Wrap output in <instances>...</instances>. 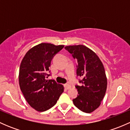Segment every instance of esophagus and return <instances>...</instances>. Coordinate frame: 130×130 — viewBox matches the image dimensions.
I'll return each mask as SVG.
<instances>
[{"instance_id":"1","label":"esophagus","mask_w":130,"mask_h":130,"mask_svg":"<svg viewBox=\"0 0 130 130\" xmlns=\"http://www.w3.org/2000/svg\"><path fill=\"white\" fill-rule=\"evenodd\" d=\"M64 87H65V88L66 89H69L71 88V86L70 84H66L64 85Z\"/></svg>"}]
</instances>
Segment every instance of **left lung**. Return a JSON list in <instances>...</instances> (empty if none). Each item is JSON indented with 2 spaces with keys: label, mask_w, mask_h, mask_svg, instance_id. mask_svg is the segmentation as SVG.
<instances>
[{
  "label": "left lung",
  "mask_w": 130,
  "mask_h": 130,
  "mask_svg": "<svg viewBox=\"0 0 130 130\" xmlns=\"http://www.w3.org/2000/svg\"><path fill=\"white\" fill-rule=\"evenodd\" d=\"M65 48L77 60V75L83 78L79 80L82 86H75L78 95L73 103L80 111L90 113L100 106L106 94L107 78L103 64L86 46H67Z\"/></svg>",
  "instance_id": "obj_1"
}]
</instances>
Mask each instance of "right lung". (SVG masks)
<instances>
[{"mask_svg": "<svg viewBox=\"0 0 130 130\" xmlns=\"http://www.w3.org/2000/svg\"><path fill=\"white\" fill-rule=\"evenodd\" d=\"M64 47L51 43H40L29 50L21 63L19 73L20 89L26 101L39 112L55 105L64 90L50 75L49 67L53 57Z\"/></svg>", "mask_w": 130, "mask_h": 130, "instance_id": "add662e5", "label": "right lung"}]
</instances>
